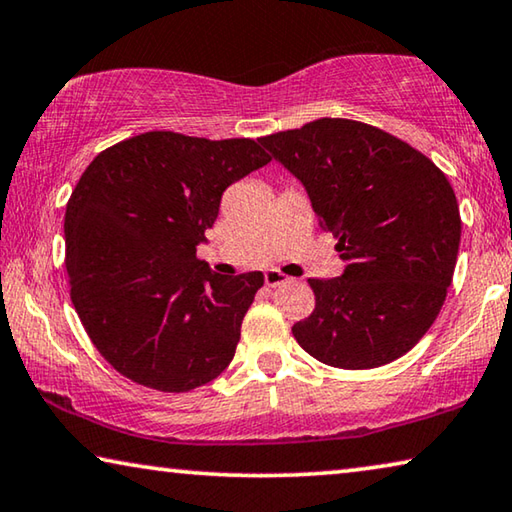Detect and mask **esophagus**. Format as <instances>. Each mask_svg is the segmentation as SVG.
Here are the masks:
<instances>
[{"label": "esophagus", "mask_w": 512, "mask_h": 512, "mask_svg": "<svg viewBox=\"0 0 512 512\" xmlns=\"http://www.w3.org/2000/svg\"><path fill=\"white\" fill-rule=\"evenodd\" d=\"M264 282L269 287H280V285H285V282H289V278L282 271H278V269H269L264 273Z\"/></svg>", "instance_id": "obj_1"}]
</instances>
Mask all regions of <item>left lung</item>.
Here are the masks:
<instances>
[{
	"mask_svg": "<svg viewBox=\"0 0 512 512\" xmlns=\"http://www.w3.org/2000/svg\"><path fill=\"white\" fill-rule=\"evenodd\" d=\"M335 234L339 278L310 280L316 307L291 332L323 364L373 369L433 326L460 246L458 200L431 159L383 129L321 118L259 139Z\"/></svg>",
	"mask_w": 512,
	"mask_h": 512,
	"instance_id": "1",
	"label": "left lung"
}]
</instances>
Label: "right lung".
<instances>
[{"label":"right lung","mask_w":512,"mask_h":512,"mask_svg":"<svg viewBox=\"0 0 512 512\" xmlns=\"http://www.w3.org/2000/svg\"><path fill=\"white\" fill-rule=\"evenodd\" d=\"M269 161L250 139L148 132L84 170L63 223L70 298L125 378L189 392L232 362L264 275L214 273L196 250L227 186Z\"/></svg>","instance_id":"right-lung-1"}]
</instances>
